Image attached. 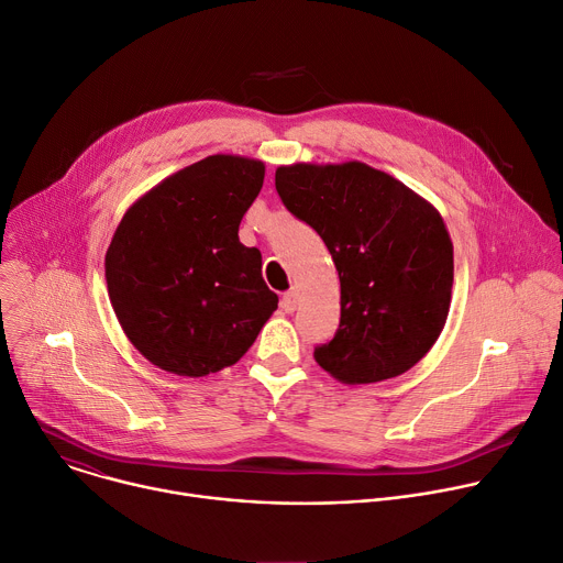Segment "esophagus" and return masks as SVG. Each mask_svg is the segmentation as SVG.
<instances>
[{"mask_svg": "<svg viewBox=\"0 0 563 563\" xmlns=\"http://www.w3.org/2000/svg\"><path fill=\"white\" fill-rule=\"evenodd\" d=\"M282 308L286 310V313H292V310L297 308V292H295V290H288V292L282 297Z\"/></svg>", "mask_w": 563, "mask_h": 563, "instance_id": "1", "label": "esophagus"}]
</instances>
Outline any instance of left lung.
I'll return each mask as SVG.
<instances>
[{"label":"left lung","mask_w":563,"mask_h":563,"mask_svg":"<svg viewBox=\"0 0 563 563\" xmlns=\"http://www.w3.org/2000/svg\"><path fill=\"white\" fill-rule=\"evenodd\" d=\"M275 187L288 212L324 239L340 275V329L316 346L318 364L346 385L409 371L450 313L454 247L443 217L357 161L284 165Z\"/></svg>","instance_id":"left-lung-1"}]
</instances>
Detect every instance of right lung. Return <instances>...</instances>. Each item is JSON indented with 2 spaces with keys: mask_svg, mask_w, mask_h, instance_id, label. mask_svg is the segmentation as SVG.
<instances>
[{
  "mask_svg": "<svg viewBox=\"0 0 563 563\" xmlns=\"http://www.w3.org/2000/svg\"><path fill=\"white\" fill-rule=\"evenodd\" d=\"M262 161L217 154L141 197L113 232L104 277L115 318L158 368L203 378L234 364L275 313L262 253L239 241Z\"/></svg>",
  "mask_w": 563,
  "mask_h": 563,
  "instance_id": "obj_1",
  "label": "right lung"
}]
</instances>
